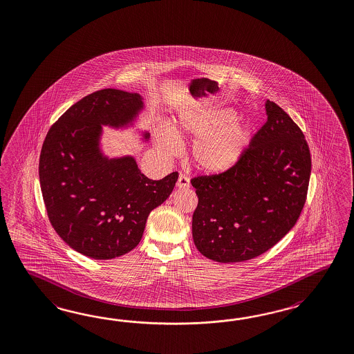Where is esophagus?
Masks as SVG:
<instances>
[{
	"instance_id": "1",
	"label": "esophagus",
	"mask_w": 354,
	"mask_h": 354,
	"mask_svg": "<svg viewBox=\"0 0 354 354\" xmlns=\"http://www.w3.org/2000/svg\"><path fill=\"white\" fill-rule=\"evenodd\" d=\"M189 186V180L187 176H185V174H180L178 176V180H177V187L178 189H187Z\"/></svg>"
}]
</instances>
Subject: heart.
<instances>
[{"label": "heart", "instance_id": "1", "mask_svg": "<svg viewBox=\"0 0 354 354\" xmlns=\"http://www.w3.org/2000/svg\"><path fill=\"white\" fill-rule=\"evenodd\" d=\"M233 115L232 109L185 108L173 130H156V147L165 156H173L178 151V139L198 138L191 150L194 165L209 174L227 172L239 162L247 140L246 124Z\"/></svg>", "mask_w": 354, "mask_h": 354}]
</instances>
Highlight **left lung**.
<instances>
[{"mask_svg":"<svg viewBox=\"0 0 354 354\" xmlns=\"http://www.w3.org/2000/svg\"><path fill=\"white\" fill-rule=\"evenodd\" d=\"M268 121L227 172L191 180L198 203L192 237L203 255L218 263L260 256L295 227L304 209L311 154L304 132L275 104Z\"/></svg>","mask_w":354,"mask_h":354,"instance_id":"1","label":"left lung"}]
</instances>
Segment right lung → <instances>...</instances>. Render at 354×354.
Returning <instances> with one entry per match:
<instances>
[{
  "label": "right lung",
  "mask_w": 354,
  "mask_h": 354,
  "mask_svg": "<svg viewBox=\"0 0 354 354\" xmlns=\"http://www.w3.org/2000/svg\"><path fill=\"white\" fill-rule=\"evenodd\" d=\"M144 108L140 94L103 89L76 102L52 124L39 158V181L50 224L68 246L109 260L139 245L149 214L163 204L178 180L140 172L131 156L108 158L103 127L132 126ZM149 132L142 133L148 141Z\"/></svg>",
  "instance_id": "1"
}]
</instances>
